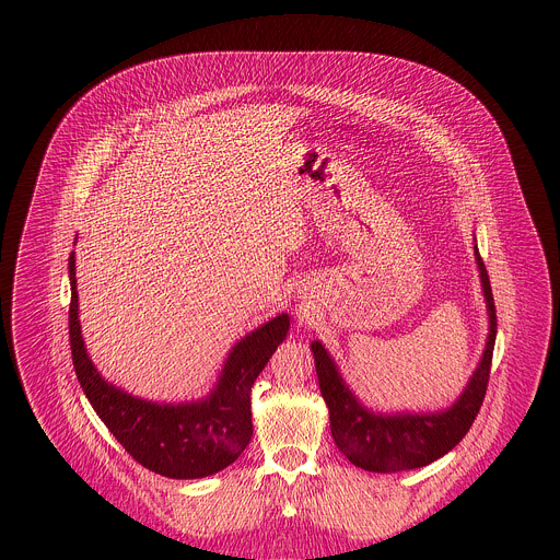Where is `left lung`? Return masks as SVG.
Returning a JSON list of instances; mask_svg holds the SVG:
<instances>
[{"instance_id":"obj_1","label":"left lung","mask_w":560,"mask_h":560,"mask_svg":"<svg viewBox=\"0 0 560 560\" xmlns=\"http://www.w3.org/2000/svg\"><path fill=\"white\" fill-rule=\"evenodd\" d=\"M482 295L489 315V336L479 366L462 397L435 413H375L345 386L334 360L319 340L311 345L323 399L329 409V429L340 453L369 472H400L429 466L453 451L470 431L485 399L495 345V306L489 276L475 245Z\"/></svg>"}]
</instances>
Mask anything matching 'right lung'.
I'll return each instance as SVG.
<instances>
[{
    "mask_svg": "<svg viewBox=\"0 0 560 560\" xmlns=\"http://www.w3.org/2000/svg\"><path fill=\"white\" fill-rule=\"evenodd\" d=\"M69 336L81 390L122 448L167 479H202L229 468L249 444V393L287 338L289 315H278L241 338L209 397L178 405L151 402L112 386L94 369L81 338L75 252L69 256Z\"/></svg>",
    "mask_w": 560,
    "mask_h": 560,
    "instance_id": "right-lung-1",
    "label": "right lung"
}]
</instances>
